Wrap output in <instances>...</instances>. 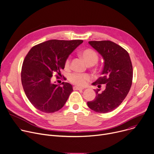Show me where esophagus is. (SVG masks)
I'll list each match as a JSON object with an SVG mask.
<instances>
[{
	"instance_id": "1",
	"label": "esophagus",
	"mask_w": 154,
	"mask_h": 154,
	"mask_svg": "<svg viewBox=\"0 0 154 154\" xmlns=\"http://www.w3.org/2000/svg\"><path fill=\"white\" fill-rule=\"evenodd\" d=\"M74 90H84V88H82V87H80L78 86H74L73 87Z\"/></svg>"
}]
</instances>
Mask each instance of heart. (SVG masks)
<instances>
[{
  "label": "heart",
  "mask_w": 154,
  "mask_h": 154,
  "mask_svg": "<svg viewBox=\"0 0 154 154\" xmlns=\"http://www.w3.org/2000/svg\"><path fill=\"white\" fill-rule=\"evenodd\" d=\"M81 56L85 63L88 66H93L96 64L99 60V56L94 50L91 49H87L81 53ZM71 64V58L68 57L64 64L65 68L68 69ZM69 79L70 82L78 86H84L90 80V77L88 74L73 73L69 75Z\"/></svg>",
  "instance_id": "b5f03b06"
}]
</instances>
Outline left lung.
<instances>
[{"instance_id": "1", "label": "left lung", "mask_w": 154, "mask_h": 154, "mask_svg": "<svg viewBox=\"0 0 154 154\" xmlns=\"http://www.w3.org/2000/svg\"><path fill=\"white\" fill-rule=\"evenodd\" d=\"M89 44L101 54L104 60L102 76L94 85L106 88L93 101L87 102L90 109L98 113H107L118 107L127 96L132 84L133 66L127 51L110 40L90 41Z\"/></svg>"}]
</instances>
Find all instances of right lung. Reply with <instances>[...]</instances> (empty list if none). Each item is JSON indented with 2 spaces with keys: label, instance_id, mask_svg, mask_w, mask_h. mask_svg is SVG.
<instances>
[{
  "label": "right lung",
  "instance_id": "right-lung-1",
  "mask_svg": "<svg viewBox=\"0 0 154 154\" xmlns=\"http://www.w3.org/2000/svg\"><path fill=\"white\" fill-rule=\"evenodd\" d=\"M82 40H50L34 46L23 61L21 77L27 99L38 110L53 113L61 109L73 91L69 83L55 85L51 77L61 76L69 55Z\"/></svg>",
  "mask_w": 154,
  "mask_h": 154
}]
</instances>
